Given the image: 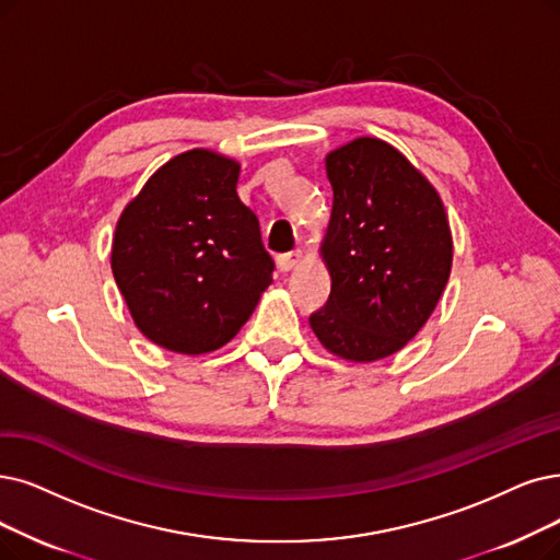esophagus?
Listing matches in <instances>:
<instances>
[{"label": "esophagus", "instance_id": "esophagus-1", "mask_svg": "<svg viewBox=\"0 0 560 560\" xmlns=\"http://www.w3.org/2000/svg\"><path fill=\"white\" fill-rule=\"evenodd\" d=\"M301 259H303V255L299 253V250H294V253H287V255H280L278 257V268L280 271H294V268L301 264Z\"/></svg>", "mask_w": 560, "mask_h": 560}]
</instances>
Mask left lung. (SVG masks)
Instances as JSON below:
<instances>
[{"label":"left lung","instance_id":"obj_1","mask_svg":"<svg viewBox=\"0 0 560 560\" xmlns=\"http://www.w3.org/2000/svg\"><path fill=\"white\" fill-rule=\"evenodd\" d=\"M326 176L330 296L310 326L330 353L372 363L405 349L434 312L453 268L448 215L424 174L378 138L332 149Z\"/></svg>","mask_w":560,"mask_h":560}]
</instances>
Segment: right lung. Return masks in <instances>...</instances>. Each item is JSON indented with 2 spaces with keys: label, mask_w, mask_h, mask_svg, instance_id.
Segmentation results:
<instances>
[{
  "label": "right lung",
  "mask_w": 560,
  "mask_h": 560,
  "mask_svg": "<svg viewBox=\"0 0 560 560\" xmlns=\"http://www.w3.org/2000/svg\"><path fill=\"white\" fill-rule=\"evenodd\" d=\"M238 172L211 149L178 153L117 222L112 273L140 332L167 351L228 345L273 282L259 220L236 192Z\"/></svg>",
  "instance_id": "1"
}]
</instances>
